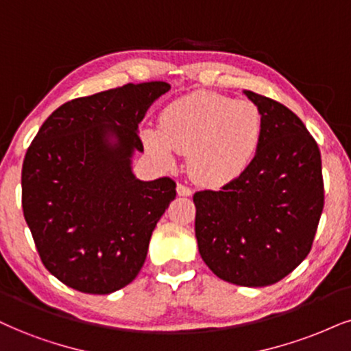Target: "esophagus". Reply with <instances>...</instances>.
I'll return each mask as SVG.
<instances>
[{"mask_svg":"<svg viewBox=\"0 0 351 351\" xmlns=\"http://www.w3.org/2000/svg\"><path fill=\"white\" fill-rule=\"evenodd\" d=\"M177 193H179L180 197H190L193 192H192V189L187 187V185L177 184Z\"/></svg>","mask_w":351,"mask_h":351,"instance_id":"esophagus-1","label":"esophagus"}]
</instances>
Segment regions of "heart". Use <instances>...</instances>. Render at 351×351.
<instances>
[{"mask_svg": "<svg viewBox=\"0 0 351 351\" xmlns=\"http://www.w3.org/2000/svg\"><path fill=\"white\" fill-rule=\"evenodd\" d=\"M263 140V115L250 101L195 90L169 102L159 127L143 130L146 148L166 166L189 153V172L198 184L223 187L252 166Z\"/></svg>", "mask_w": 351, "mask_h": 351, "instance_id": "obj_1", "label": "heart"}]
</instances>
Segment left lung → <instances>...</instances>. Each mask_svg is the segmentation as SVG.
Here are the masks:
<instances>
[{
  "label": "left lung",
  "mask_w": 351,
  "mask_h": 351,
  "mask_svg": "<svg viewBox=\"0 0 351 351\" xmlns=\"http://www.w3.org/2000/svg\"><path fill=\"white\" fill-rule=\"evenodd\" d=\"M263 115L261 151L221 190L193 195L198 252L213 274L239 287H268L308 257L324 208L317 143L288 107L242 90Z\"/></svg>",
  "instance_id": "1"
}]
</instances>
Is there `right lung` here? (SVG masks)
<instances>
[{"instance_id":"add662e5","label":"right lung","mask_w":351,"mask_h":351,"mask_svg":"<svg viewBox=\"0 0 351 351\" xmlns=\"http://www.w3.org/2000/svg\"><path fill=\"white\" fill-rule=\"evenodd\" d=\"M171 86L128 83L63 104L23 164V210L43 265L62 283L109 295L132 283L151 234L176 198L169 177L141 180L138 125Z\"/></svg>"}]
</instances>
